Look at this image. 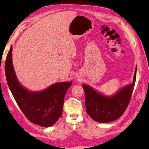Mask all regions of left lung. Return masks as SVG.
Listing matches in <instances>:
<instances>
[{
  "instance_id": "obj_1",
  "label": "left lung",
  "mask_w": 149,
  "mask_h": 149,
  "mask_svg": "<svg viewBox=\"0 0 149 149\" xmlns=\"http://www.w3.org/2000/svg\"><path fill=\"white\" fill-rule=\"evenodd\" d=\"M136 75L134 70L133 83L121 87L111 95H105L89 85L84 84L87 113L99 123L114 121L122 116L126 110L133 93Z\"/></svg>"
}]
</instances>
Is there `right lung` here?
I'll return each instance as SVG.
<instances>
[{"instance_id":"right-lung-1","label":"right lung","mask_w":149,"mask_h":149,"mask_svg":"<svg viewBox=\"0 0 149 149\" xmlns=\"http://www.w3.org/2000/svg\"><path fill=\"white\" fill-rule=\"evenodd\" d=\"M12 51L13 46L6 57L5 74L14 98L30 121L40 127H51L62 114L65 93L72 81L58 82L38 91L29 90L20 83L16 77Z\"/></svg>"}]
</instances>
